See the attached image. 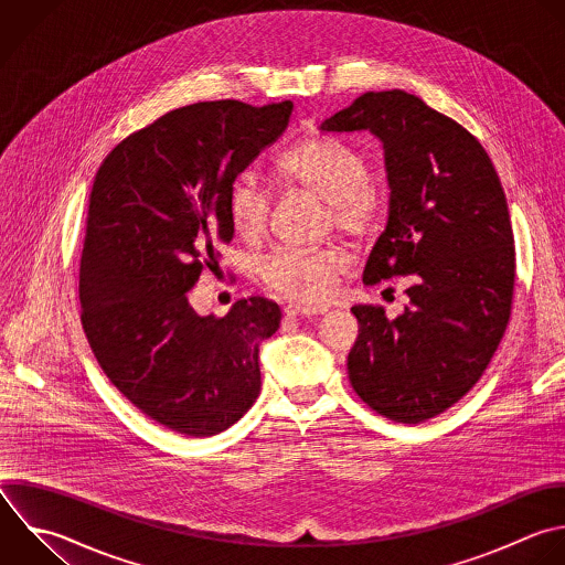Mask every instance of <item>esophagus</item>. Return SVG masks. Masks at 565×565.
Returning a JSON list of instances; mask_svg holds the SVG:
<instances>
[{"mask_svg": "<svg viewBox=\"0 0 565 565\" xmlns=\"http://www.w3.org/2000/svg\"><path fill=\"white\" fill-rule=\"evenodd\" d=\"M324 309H318V307H307V305H287L285 307V313L287 316H305V318H309V316H320Z\"/></svg>", "mask_w": 565, "mask_h": 565, "instance_id": "obj_1", "label": "esophagus"}]
</instances>
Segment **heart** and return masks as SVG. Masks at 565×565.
Returning <instances> with one entry per match:
<instances>
[{
	"label": "heart",
	"instance_id": "heart-1",
	"mask_svg": "<svg viewBox=\"0 0 565 565\" xmlns=\"http://www.w3.org/2000/svg\"><path fill=\"white\" fill-rule=\"evenodd\" d=\"M278 177L327 203L329 223L353 236H371L384 216L386 194L369 177L366 157L347 141L311 137L278 159ZM271 194L249 172L230 190V218L238 236L260 238L269 225ZM349 258L338 247L278 249L258 265V278L278 296L318 305L331 296Z\"/></svg>",
	"mask_w": 565,
	"mask_h": 565
}]
</instances>
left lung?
Listing matches in <instances>:
<instances>
[{
  "instance_id": "left-lung-1",
  "label": "left lung",
  "mask_w": 565,
  "mask_h": 565,
  "mask_svg": "<svg viewBox=\"0 0 565 565\" xmlns=\"http://www.w3.org/2000/svg\"><path fill=\"white\" fill-rule=\"evenodd\" d=\"M322 132H373L384 148L388 221L362 280L408 276L395 320L351 307L347 369L375 413L419 424L459 402L494 355L512 305L514 238L501 181L481 143L404 90L364 93Z\"/></svg>"
}]
</instances>
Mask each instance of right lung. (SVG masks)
Segmentation results:
<instances>
[{"mask_svg":"<svg viewBox=\"0 0 565 565\" xmlns=\"http://www.w3.org/2000/svg\"><path fill=\"white\" fill-rule=\"evenodd\" d=\"M294 104L223 99L177 108L102 163L79 269L82 324L110 382L150 419L190 437L238 422L260 393L258 347L280 327L252 296L199 316L188 291L234 238L230 190L289 126Z\"/></svg>","mask_w":565,"mask_h":565,"instance_id":"right-lung-1","label":"right lung"}]
</instances>
